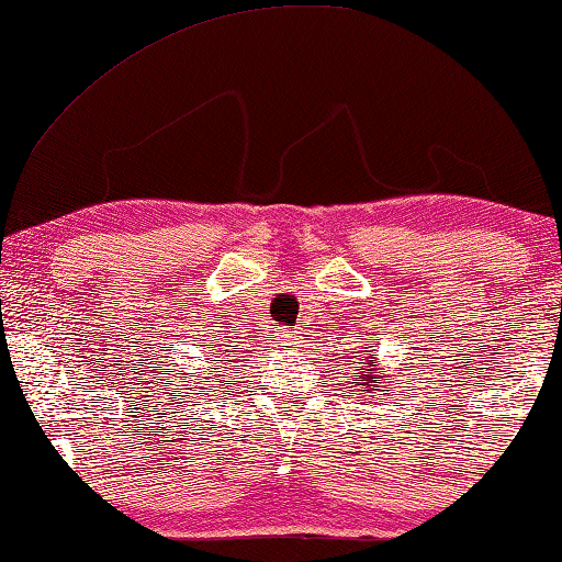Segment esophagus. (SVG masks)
Listing matches in <instances>:
<instances>
[{
	"label": "esophagus",
	"instance_id": "34e87169",
	"mask_svg": "<svg viewBox=\"0 0 562 562\" xmlns=\"http://www.w3.org/2000/svg\"><path fill=\"white\" fill-rule=\"evenodd\" d=\"M282 340H288V342H290V335H282Z\"/></svg>",
	"mask_w": 562,
	"mask_h": 562
}]
</instances>
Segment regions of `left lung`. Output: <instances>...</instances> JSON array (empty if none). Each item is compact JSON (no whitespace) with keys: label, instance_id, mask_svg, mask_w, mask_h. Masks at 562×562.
<instances>
[{"label":"left lung","instance_id":"8db88e82","mask_svg":"<svg viewBox=\"0 0 562 562\" xmlns=\"http://www.w3.org/2000/svg\"><path fill=\"white\" fill-rule=\"evenodd\" d=\"M364 352H368V350H364ZM364 367L369 368L368 371H364V378L360 375V372H355V378H362V385H368L370 390H372V387H378V385H372V382H375V378H382V375H375V370H378V368H372V362H364Z\"/></svg>","mask_w":562,"mask_h":562}]
</instances>
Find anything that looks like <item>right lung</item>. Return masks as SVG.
<instances>
[{
    "label": "right lung",
    "instance_id": "1",
    "mask_svg": "<svg viewBox=\"0 0 562 562\" xmlns=\"http://www.w3.org/2000/svg\"><path fill=\"white\" fill-rule=\"evenodd\" d=\"M217 370H220V368H217Z\"/></svg>",
    "mask_w": 562,
    "mask_h": 562
}]
</instances>
